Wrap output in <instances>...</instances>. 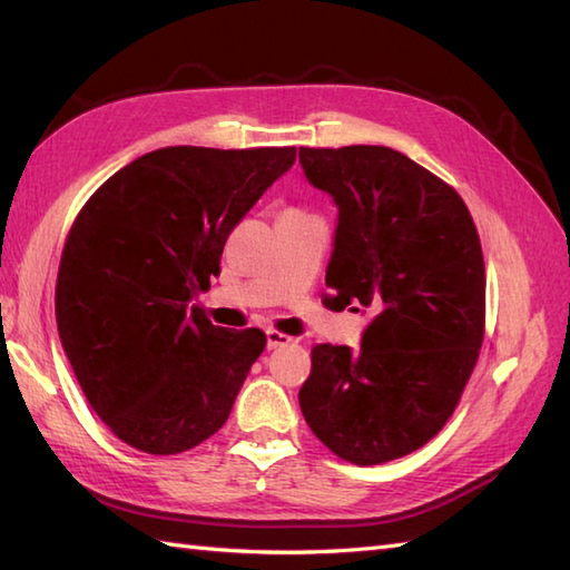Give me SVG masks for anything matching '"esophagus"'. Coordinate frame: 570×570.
Masks as SVG:
<instances>
[{
	"label": "esophagus",
	"instance_id": "esophagus-1",
	"mask_svg": "<svg viewBox=\"0 0 570 570\" xmlns=\"http://www.w3.org/2000/svg\"><path fill=\"white\" fill-rule=\"evenodd\" d=\"M294 337L286 335V333H278V331H266V347L269 350H276V347H284L292 343Z\"/></svg>",
	"mask_w": 570,
	"mask_h": 570
}]
</instances>
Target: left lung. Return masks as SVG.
<instances>
[{"instance_id":"left-lung-1","label":"left lung","mask_w":570,"mask_h":570,"mask_svg":"<svg viewBox=\"0 0 570 570\" xmlns=\"http://www.w3.org/2000/svg\"><path fill=\"white\" fill-rule=\"evenodd\" d=\"M298 161L337 205L323 304L374 313L360 350H311L298 404L337 458L386 463L445 426L475 370L485 335L478 229L455 188L390 147H301Z\"/></svg>"}]
</instances>
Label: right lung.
<instances>
[{"label":"right lung","instance_id":"obj_1","mask_svg":"<svg viewBox=\"0 0 570 570\" xmlns=\"http://www.w3.org/2000/svg\"><path fill=\"white\" fill-rule=\"evenodd\" d=\"M294 161V147H166L82 205L58 266V335L95 414L127 445L174 455L223 429L266 335L213 325L190 301Z\"/></svg>","mask_w":570,"mask_h":570}]
</instances>
